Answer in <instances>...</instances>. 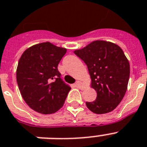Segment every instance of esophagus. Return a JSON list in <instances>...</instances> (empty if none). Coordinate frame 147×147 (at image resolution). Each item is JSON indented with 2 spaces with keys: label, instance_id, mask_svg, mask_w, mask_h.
<instances>
[{
  "label": "esophagus",
  "instance_id": "34e87169",
  "mask_svg": "<svg viewBox=\"0 0 147 147\" xmlns=\"http://www.w3.org/2000/svg\"><path fill=\"white\" fill-rule=\"evenodd\" d=\"M76 86H77L78 88H82V82H80V81H76Z\"/></svg>",
  "mask_w": 147,
  "mask_h": 147
}]
</instances>
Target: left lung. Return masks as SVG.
<instances>
[{
	"instance_id": "1",
	"label": "left lung",
	"mask_w": 147,
	"mask_h": 147,
	"mask_svg": "<svg viewBox=\"0 0 147 147\" xmlns=\"http://www.w3.org/2000/svg\"><path fill=\"white\" fill-rule=\"evenodd\" d=\"M74 53L87 65L97 94L96 100L86 102L88 109L95 114L113 111L123 98L129 79V63L122 49L109 41H94Z\"/></svg>"
}]
</instances>
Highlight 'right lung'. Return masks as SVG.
<instances>
[{
	"mask_svg": "<svg viewBox=\"0 0 147 147\" xmlns=\"http://www.w3.org/2000/svg\"><path fill=\"white\" fill-rule=\"evenodd\" d=\"M65 53V48L44 42L21 55L16 71L18 86L26 103L34 111L47 115L63 106L71 89L58 70Z\"/></svg>",
	"mask_w": 147,
	"mask_h": 147,
	"instance_id": "right-lung-1",
	"label": "right lung"
}]
</instances>
